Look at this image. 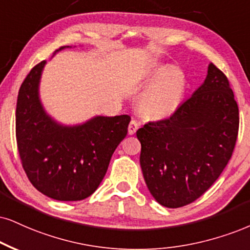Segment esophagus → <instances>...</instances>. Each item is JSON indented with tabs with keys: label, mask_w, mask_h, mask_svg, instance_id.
Wrapping results in <instances>:
<instances>
[{
	"label": "esophagus",
	"mask_w": 250,
	"mask_h": 250,
	"mask_svg": "<svg viewBox=\"0 0 250 250\" xmlns=\"http://www.w3.org/2000/svg\"><path fill=\"white\" fill-rule=\"evenodd\" d=\"M138 128H139V123H138L137 120L132 119L130 124H128V134H134Z\"/></svg>",
	"instance_id": "34e87169"
}]
</instances>
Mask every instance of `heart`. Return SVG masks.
Returning a JSON list of instances; mask_svg holds the SVG:
<instances>
[{
	"instance_id": "obj_1",
	"label": "heart",
	"mask_w": 250,
	"mask_h": 250,
	"mask_svg": "<svg viewBox=\"0 0 250 250\" xmlns=\"http://www.w3.org/2000/svg\"><path fill=\"white\" fill-rule=\"evenodd\" d=\"M148 75L156 76L140 97V107L150 118H165L172 115L183 102L187 78L177 67L155 64Z\"/></svg>"
}]
</instances>
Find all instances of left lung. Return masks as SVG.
Returning a JSON list of instances; mask_svg holds the SVG:
<instances>
[{"mask_svg": "<svg viewBox=\"0 0 250 250\" xmlns=\"http://www.w3.org/2000/svg\"><path fill=\"white\" fill-rule=\"evenodd\" d=\"M238 131L229 80L210 63L204 83L170 117L137 131L141 170L154 199L176 208L199 198L229 163Z\"/></svg>", "mask_w": 250, "mask_h": 250, "instance_id": "8db88e82", "label": "left lung"}]
</instances>
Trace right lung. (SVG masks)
Wrapping results in <instances>:
<instances>
[{
	"label": "right lung",
	"instance_id": "1",
	"mask_svg": "<svg viewBox=\"0 0 250 250\" xmlns=\"http://www.w3.org/2000/svg\"><path fill=\"white\" fill-rule=\"evenodd\" d=\"M45 64L42 61L31 69L18 92V153L37 190L55 200H82L105 176L111 156L127 134L131 117L95 116L76 125L58 123L46 112L39 96Z\"/></svg>",
	"mask_w": 250,
	"mask_h": 250
}]
</instances>
